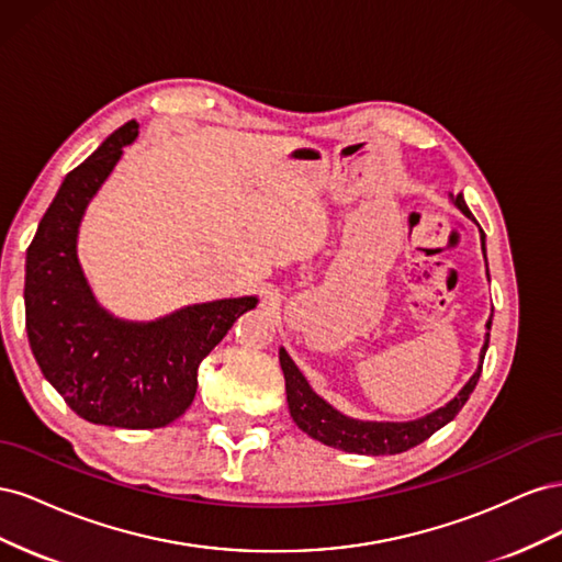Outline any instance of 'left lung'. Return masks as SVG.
I'll return each mask as SVG.
<instances>
[{
	"label": "left lung",
	"mask_w": 562,
	"mask_h": 562,
	"mask_svg": "<svg viewBox=\"0 0 562 562\" xmlns=\"http://www.w3.org/2000/svg\"><path fill=\"white\" fill-rule=\"evenodd\" d=\"M450 201L475 223V217L471 215L462 192L450 194ZM481 244H483V255H485L483 229H481ZM487 279H490V274H487ZM490 326H492V314L485 323L487 333H485V342L479 353V368H475L469 382L459 389V394L452 401H448L443 407H438V411L424 415V417H417V419H407V422H372V419H356V417L339 413L337 407H333L326 398H321L316 394L312 384L307 382V378H304L300 368L295 366V361L281 347L279 361H281V370L285 378L288 411H291V417L297 424V429H302L314 440H321V443L328 448L356 452V454H372V457L398 454V452L411 450V448L424 443V440H427L431 434H436L438 429H443L446 424L452 422L457 417V413L464 407V403L469 401L471 391L475 389V384H479L481 370H483V359H485L487 342H490Z\"/></svg>",
	"instance_id": "left-lung-1"
}]
</instances>
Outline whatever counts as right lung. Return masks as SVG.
<instances>
[{
	"instance_id": "1",
	"label": "right lung",
	"mask_w": 562,
	"mask_h": 562,
	"mask_svg": "<svg viewBox=\"0 0 562 562\" xmlns=\"http://www.w3.org/2000/svg\"><path fill=\"white\" fill-rule=\"evenodd\" d=\"M138 128V122L116 128L65 176L27 248L25 326L44 378L79 417L119 429H159L192 405L201 361L236 318L258 307V297L190 304L155 321L119 318L95 300L77 236Z\"/></svg>"
}]
</instances>
